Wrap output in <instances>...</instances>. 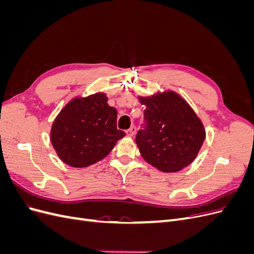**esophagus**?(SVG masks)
I'll use <instances>...</instances> for the list:
<instances>
[{
	"label": "esophagus",
	"mask_w": 254,
	"mask_h": 254,
	"mask_svg": "<svg viewBox=\"0 0 254 254\" xmlns=\"http://www.w3.org/2000/svg\"><path fill=\"white\" fill-rule=\"evenodd\" d=\"M126 133H127L129 136H134L135 133H136V127H135V126H131V127H130V128L127 130Z\"/></svg>",
	"instance_id": "34e87169"
}]
</instances>
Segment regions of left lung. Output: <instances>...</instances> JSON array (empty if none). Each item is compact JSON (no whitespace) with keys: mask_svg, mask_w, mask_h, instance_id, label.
Returning <instances> with one entry per match:
<instances>
[{"mask_svg":"<svg viewBox=\"0 0 254 254\" xmlns=\"http://www.w3.org/2000/svg\"><path fill=\"white\" fill-rule=\"evenodd\" d=\"M145 126L135 143L146 162L163 173L179 172L196 159L205 139V129L193 108L174 91L137 96Z\"/></svg>","mask_w":254,"mask_h":254,"instance_id":"1","label":"left lung"}]
</instances>
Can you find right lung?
Listing matches in <instances>:
<instances>
[{"mask_svg": "<svg viewBox=\"0 0 254 254\" xmlns=\"http://www.w3.org/2000/svg\"><path fill=\"white\" fill-rule=\"evenodd\" d=\"M103 92L68 102L53 122L51 142L59 159L88 167L109 155L126 133L117 128L118 111Z\"/></svg>", "mask_w": 254, "mask_h": 254, "instance_id": "1", "label": "right lung"}]
</instances>
